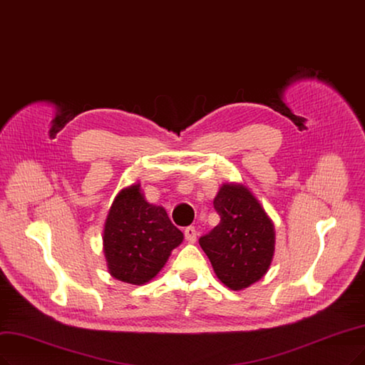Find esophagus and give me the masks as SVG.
<instances>
[{
    "mask_svg": "<svg viewBox=\"0 0 365 365\" xmlns=\"http://www.w3.org/2000/svg\"><path fill=\"white\" fill-rule=\"evenodd\" d=\"M185 237H186V240L190 242V244H194V242L197 240V230H195V227H186L185 228Z\"/></svg>",
    "mask_w": 365,
    "mask_h": 365,
    "instance_id": "1",
    "label": "esophagus"
}]
</instances>
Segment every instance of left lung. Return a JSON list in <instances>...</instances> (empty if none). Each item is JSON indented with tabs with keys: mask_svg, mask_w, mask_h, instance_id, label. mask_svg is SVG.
Here are the masks:
<instances>
[{
	"mask_svg": "<svg viewBox=\"0 0 365 365\" xmlns=\"http://www.w3.org/2000/svg\"><path fill=\"white\" fill-rule=\"evenodd\" d=\"M221 221L200 237L218 279L244 290L262 279L275 252V228L260 201L244 183H222L213 200Z\"/></svg>",
	"mask_w": 365,
	"mask_h": 365,
	"instance_id": "1",
	"label": "left lung"
}]
</instances>
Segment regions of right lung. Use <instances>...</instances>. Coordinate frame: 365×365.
Listing matches in <instances>:
<instances>
[{
  "mask_svg": "<svg viewBox=\"0 0 365 365\" xmlns=\"http://www.w3.org/2000/svg\"><path fill=\"white\" fill-rule=\"evenodd\" d=\"M103 254L110 275L121 282L143 286L153 279L183 242L167 210L148 203L141 185L121 190L103 227Z\"/></svg>",
  "mask_w": 365,
  "mask_h": 365,
  "instance_id": "add662e5",
  "label": "right lung"
}]
</instances>
